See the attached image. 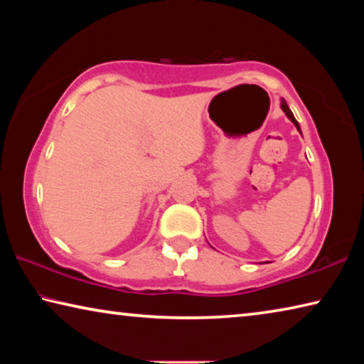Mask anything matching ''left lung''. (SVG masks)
Listing matches in <instances>:
<instances>
[{
	"label": "left lung",
	"instance_id": "1",
	"mask_svg": "<svg viewBox=\"0 0 364 364\" xmlns=\"http://www.w3.org/2000/svg\"><path fill=\"white\" fill-rule=\"evenodd\" d=\"M281 109H282V112H284L286 115H287V119L291 120L294 125H295V128H297V130L300 132V134H301V130H300V125H299V122L295 120V117H294V114H292V110L289 109V106H287V102L284 101V100H281Z\"/></svg>",
	"mask_w": 364,
	"mask_h": 364
}]
</instances>
